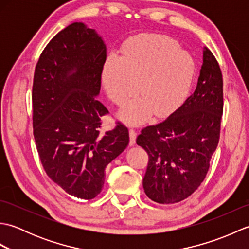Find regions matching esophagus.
<instances>
[{
    "mask_svg": "<svg viewBox=\"0 0 249 249\" xmlns=\"http://www.w3.org/2000/svg\"><path fill=\"white\" fill-rule=\"evenodd\" d=\"M136 138H137V133L134 129H129V145L133 146L136 143Z\"/></svg>",
    "mask_w": 249,
    "mask_h": 249,
    "instance_id": "34e87169",
    "label": "esophagus"
}]
</instances>
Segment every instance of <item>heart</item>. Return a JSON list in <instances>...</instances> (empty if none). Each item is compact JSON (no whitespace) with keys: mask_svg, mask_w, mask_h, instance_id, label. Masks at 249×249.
<instances>
[{"mask_svg":"<svg viewBox=\"0 0 249 249\" xmlns=\"http://www.w3.org/2000/svg\"><path fill=\"white\" fill-rule=\"evenodd\" d=\"M194 75L193 56L179 49L176 40L140 34L126 41L122 55H108L103 83L108 97L119 105L139 92L140 97L126 106L121 116L129 124H140L152 112L157 118L173 113L187 97Z\"/></svg>","mask_w":249,"mask_h":249,"instance_id":"b5f03b06","label":"heart"}]
</instances>
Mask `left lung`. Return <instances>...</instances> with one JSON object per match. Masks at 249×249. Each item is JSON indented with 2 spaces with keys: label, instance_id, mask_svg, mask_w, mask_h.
Listing matches in <instances>:
<instances>
[{
  "label": "left lung",
  "instance_id": "8db88e82",
  "mask_svg": "<svg viewBox=\"0 0 249 249\" xmlns=\"http://www.w3.org/2000/svg\"><path fill=\"white\" fill-rule=\"evenodd\" d=\"M223 95L218 62L204 47L195 92L168 119L146 126L137 137L149 155L143 188L151 200L179 202L203 182L219 141Z\"/></svg>",
  "mask_w": 249,
  "mask_h": 249
}]
</instances>
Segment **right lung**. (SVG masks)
I'll return each instance as SVG.
<instances>
[{"mask_svg":"<svg viewBox=\"0 0 249 249\" xmlns=\"http://www.w3.org/2000/svg\"><path fill=\"white\" fill-rule=\"evenodd\" d=\"M106 59L102 37L73 22L49 41L34 72L33 134L41 165L63 190L84 200L102 192L106 167L129 142L120 122L99 131L109 113L96 98Z\"/></svg>","mask_w":249,"mask_h":249,"instance_id":"obj_1","label":"right lung"}]
</instances>
